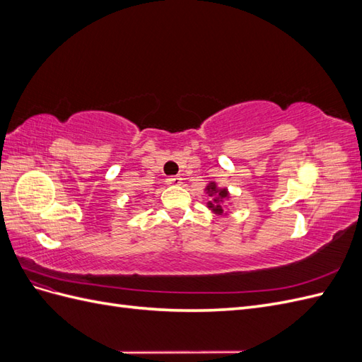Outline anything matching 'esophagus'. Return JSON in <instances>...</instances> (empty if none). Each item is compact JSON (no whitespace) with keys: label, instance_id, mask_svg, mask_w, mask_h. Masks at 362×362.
Returning <instances> with one entry per match:
<instances>
[{"label":"esophagus","instance_id":"esophagus-1","mask_svg":"<svg viewBox=\"0 0 362 362\" xmlns=\"http://www.w3.org/2000/svg\"><path fill=\"white\" fill-rule=\"evenodd\" d=\"M166 182H168V185H180L182 182V178L181 177H169L166 180Z\"/></svg>","mask_w":362,"mask_h":362}]
</instances>
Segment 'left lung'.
<instances>
[{
	"instance_id": "8db88e82",
	"label": "left lung",
	"mask_w": 362,
	"mask_h": 362,
	"mask_svg": "<svg viewBox=\"0 0 362 362\" xmlns=\"http://www.w3.org/2000/svg\"><path fill=\"white\" fill-rule=\"evenodd\" d=\"M206 193L208 196H211V201L208 202V208H211V210L216 214H223V208H222V202L225 199H228V190L226 189H218L216 182H210L206 185Z\"/></svg>"
}]
</instances>
